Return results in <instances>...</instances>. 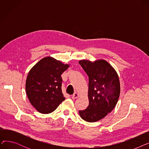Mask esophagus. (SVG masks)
<instances>
[{
  "label": "esophagus",
  "mask_w": 149,
  "mask_h": 149,
  "mask_svg": "<svg viewBox=\"0 0 149 149\" xmlns=\"http://www.w3.org/2000/svg\"><path fill=\"white\" fill-rule=\"evenodd\" d=\"M79 97V93H77V92H75L74 94L72 95V98L73 99V100H75V99H77V98H78Z\"/></svg>",
  "instance_id": "esophagus-1"
}]
</instances>
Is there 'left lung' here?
Instances as JSON below:
<instances>
[{
	"label": "left lung",
	"instance_id": "left-lung-1",
	"mask_svg": "<svg viewBox=\"0 0 149 149\" xmlns=\"http://www.w3.org/2000/svg\"><path fill=\"white\" fill-rule=\"evenodd\" d=\"M89 77V105L79 111L81 118L87 122H96L104 117L115 107L120 94V83L115 69L104 60L79 61Z\"/></svg>",
	"mask_w": 149,
	"mask_h": 149
}]
</instances>
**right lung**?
Returning <instances> with one entry per match:
<instances>
[{
	"mask_svg": "<svg viewBox=\"0 0 149 149\" xmlns=\"http://www.w3.org/2000/svg\"><path fill=\"white\" fill-rule=\"evenodd\" d=\"M69 66L52 57H46L29 70L26 92L29 102L38 112L51 113L65 100L61 91V75Z\"/></svg>",
	"mask_w": 149,
	"mask_h": 149,
	"instance_id": "1",
	"label": "right lung"
}]
</instances>
